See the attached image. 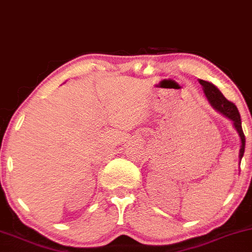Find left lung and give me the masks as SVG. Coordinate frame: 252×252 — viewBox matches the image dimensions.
<instances>
[{"instance_id": "1", "label": "left lung", "mask_w": 252, "mask_h": 252, "mask_svg": "<svg viewBox=\"0 0 252 252\" xmlns=\"http://www.w3.org/2000/svg\"><path fill=\"white\" fill-rule=\"evenodd\" d=\"M199 83L202 84L203 92H204L205 96H207L209 103L213 105L215 110H217L218 113L222 114L223 116L229 118L230 121H232L233 126H235L236 131L238 132L239 138H241V150H239V158L242 159V157L244 155L245 150V136L242 129V121H241V115L238 113V109L233 104L232 102L228 101L225 97L223 96V94L220 92V89L216 86H214L213 83L208 81L198 80Z\"/></svg>"}]
</instances>
